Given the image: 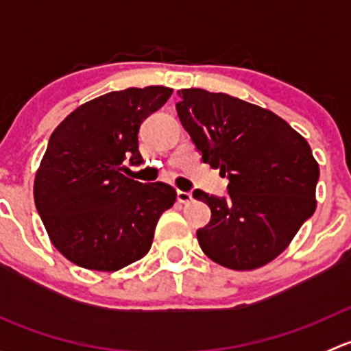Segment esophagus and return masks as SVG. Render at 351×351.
Returning a JSON list of instances; mask_svg holds the SVG:
<instances>
[{
	"label": "esophagus",
	"mask_w": 351,
	"mask_h": 351,
	"mask_svg": "<svg viewBox=\"0 0 351 351\" xmlns=\"http://www.w3.org/2000/svg\"><path fill=\"white\" fill-rule=\"evenodd\" d=\"M176 198H178L180 204H190V202L193 200V195L189 192H182V190H178V192H176Z\"/></svg>",
	"instance_id": "34e87169"
}]
</instances>
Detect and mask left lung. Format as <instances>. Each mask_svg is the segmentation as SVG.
<instances>
[{
  "instance_id": "obj_1",
  "label": "left lung",
  "mask_w": 351,
  "mask_h": 351,
  "mask_svg": "<svg viewBox=\"0 0 351 351\" xmlns=\"http://www.w3.org/2000/svg\"><path fill=\"white\" fill-rule=\"evenodd\" d=\"M180 122L204 162L228 176L226 198L197 190L210 222L202 251L231 270H254L289 246L316 210L319 165L307 141L267 108L200 88L178 91Z\"/></svg>"
}]
</instances>
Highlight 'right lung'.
<instances>
[{"mask_svg": "<svg viewBox=\"0 0 351 351\" xmlns=\"http://www.w3.org/2000/svg\"><path fill=\"white\" fill-rule=\"evenodd\" d=\"M166 86L127 88L86 101L56 127L35 173L34 198L52 244L77 267L117 271L151 250L176 192L122 175L141 165L139 127L171 97Z\"/></svg>", "mask_w": 351, "mask_h": 351, "instance_id": "add662e5", "label": "right lung"}]
</instances>
